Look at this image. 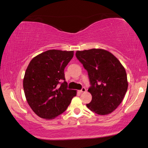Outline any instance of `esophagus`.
Listing matches in <instances>:
<instances>
[{
	"mask_svg": "<svg viewBox=\"0 0 148 148\" xmlns=\"http://www.w3.org/2000/svg\"><path fill=\"white\" fill-rule=\"evenodd\" d=\"M79 92L81 93H83V92H86V88L84 87H83L82 88H81V90L79 91Z\"/></svg>",
	"mask_w": 148,
	"mask_h": 148,
	"instance_id": "esophagus-1",
	"label": "esophagus"
}]
</instances>
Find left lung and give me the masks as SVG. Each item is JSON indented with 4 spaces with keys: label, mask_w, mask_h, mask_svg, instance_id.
Returning <instances> with one entry per match:
<instances>
[{
    "label": "left lung",
    "mask_w": 148,
    "mask_h": 148,
    "mask_svg": "<svg viewBox=\"0 0 148 148\" xmlns=\"http://www.w3.org/2000/svg\"><path fill=\"white\" fill-rule=\"evenodd\" d=\"M76 56L88 74V92L92 99L87 108L97 114L114 111L121 103L128 89L123 66L112 53L102 49L77 51Z\"/></svg>",
    "instance_id": "1"
}]
</instances>
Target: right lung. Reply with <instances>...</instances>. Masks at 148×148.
<instances>
[{
	"instance_id": "right-lung-1",
	"label": "right lung",
	"mask_w": 148,
	"mask_h": 148,
	"mask_svg": "<svg viewBox=\"0 0 148 148\" xmlns=\"http://www.w3.org/2000/svg\"><path fill=\"white\" fill-rule=\"evenodd\" d=\"M74 51L48 50L30 61L25 74L23 90L27 101L36 114L51 119L64 112L76 91L67 89L64 69Z\"/></svg>"
}]
</instances>
